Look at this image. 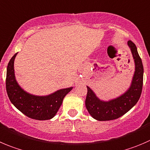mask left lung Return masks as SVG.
<instances>
[{
  "label": "left lung",
  "instance_id": "left-lung-1",
  "mask_svg": "<svg viewBox=\"0 0 150 150\" xmlns=\"http://www.w3.org/2000/svg\"><path fill=\"white\" fill-rule=\"evenodd\" d=\"M135 63V71L131 83L127 91L111 100H100L91 88L87 86L86 107L90 115L98 121H108L120 118L130 110L139 101L143 86L144 67L136 45L127 42Z\"/></svg>",
  "mask_w": 150,
  "mask_h": 150
}]
</instances>
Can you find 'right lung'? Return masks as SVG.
<instances>
[{
	"label": "right lung",
	"mask_w": 150,
	"mask_h": 150,
	"mask_svg": "<svg viewBox=\"0 0 150 150\" xmlns=\"http://www.w3.org/2000/svg\"><path fill=\"white\" fill-rule=\"evenodd\" d=\"M17 53L10 59L6 69V87L11 103L29 118L48 120L53 118L63 103L65 96L73 87L62 88L48 95L39 96L25 91L18 84L14 74V63Z\"/></svg>",
	"instance_id": "add662e5"
}]
</instances>
